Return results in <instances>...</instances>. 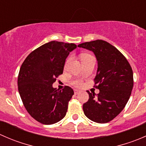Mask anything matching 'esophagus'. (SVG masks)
Wrapping results in <instances>:
<instances>
[{
    "label": "esophagus",
    "mask_w": 146,
    "mask_h": 146,
    "mask_svg": "<svg viewBox=\"0 0 146 146\" xmlns=\"http://www.w3.org/2000/svg\"><path fill=\"white\" fill-rule=\"evenodd\" d=\"M78 92H79L78 90H77V89L74 90V94H75V95H77V94H78Z\"/></svg>",
    "instance_id": "34e87169"
}]
</instances>
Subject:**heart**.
Returning <instances> with one entry per match:
<instances>
[{
	"label": "heart",
	"instance_id": "heart-1",
	"mask_svg": "<svg viewBox=\"0 0 146 146\" xmlns=\"http://www.w3.org/2000/svg\"><path fill=\"white\" fill-rule=\"evenodd\" d=\"M94 58V57L92 56V55H90V54H86V53H84V54H82L81 55H80V58H81L82 62H83V61H88V60L91 59V58ZM69 61H70V57H68V58H67V60H66V64H65L66 66L68 64V63L69 62ZM73 83H74L76 85H77V86H80V85H81V82H80V80H76V81H74Z\"/></svg>",
	"mask_w": 146,
	"mask_h": 146
}]
</instances>
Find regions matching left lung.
<instances>
[{"label":"left lung","mask_w":146,"mask_h":146,"mask_svg":"<svg viewBox=\"0 0 146 146\" xmlns=\"http://www.w3.org/2000/svg\"><path fill=\"white\" fill-rule=\"evenodd\" d=\"M78 47L93 51L98 68L94 79L100 93L89 94L82 106L85 115L97 123H104L114 119L129 101L133 86V70L126 57L114 46L104 40L82 43Z\"/></svg>","instance_id":"obj_1"}]
</instances>
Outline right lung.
<instances>
[{
    "mask_svg": "<svg viewBox=\"0 0 146 146\" xmlns=\"http://www.w3.org/2000/svg\"><path fill=\"white\" fill-rule=\"evenodd\" d=\"M77 47L75 44L52 41L34 50L20 67L17 86L27 112L38 122L49 125L64 119L73 90H62L52 84L64 71L66 58Z\"/></svg>",
    "mask_w": 146,
    "mask_h": 146,
    "instance_id": "right-lung-1",
    "label": "right lung"
}]
</instances>
